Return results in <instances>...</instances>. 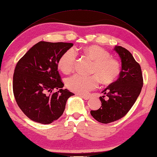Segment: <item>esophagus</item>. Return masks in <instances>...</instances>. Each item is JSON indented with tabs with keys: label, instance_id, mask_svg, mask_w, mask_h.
I'll return each instance as SVG.
<instances>
[{
	"label": "esophagus",
	"instance_id": "34e87169",
	"mask_svg": "<svg viewBox=\"0 0 157 157\" xmlns=\"http://www.w3.org/2000/svg\"><path fill=\"white\" fill-rule=\"evenodd\" d=\"M79 97H81L82 98L84 99L85 100H88L89 99H90V97H89V96L87 95H82V94H79Z\"/></svg>",
	"mask_w": 157,
	"mask_h": 157
}]
</instances>
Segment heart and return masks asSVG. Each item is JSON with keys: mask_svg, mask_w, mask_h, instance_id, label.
Returning a JSON list of instances; mask_svg holds the SVG:
<instances>
[{"mask_svg": "<svg viewBox=\"0 0 157 157\" xmlns=\"http://www.w3.org/2000/svg\"><path fill=\"white\" fill-rule=\"evenodd\" d=\"M83 54L94 62L91 66V75L74 74L66 80V86L70 90L78 94H86L99 85V80L104 85L113 83L119 78L121 70L117 59L111 57L109 52L98 45L84 48ZM77 53L74 48H70L59 59L58 66L63 72L68 73L74 69Z\"/></svg>", "mask_w": 157, "mask_h": 157, "instance_id": "b5f03b06", "label": "heart"}]
</instances>
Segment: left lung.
<instances>
[{
	"label": "left lung",
	"instance_id": "obj_1",
	"mask_svg": "<svg viewBox=\"0 0 157 157\" xmlns=\"http://www.w3.org/2000/svg\"><path fill=\"white\" fill-rule=\"evenodd\" d=\"M114 50L121 59L119 78L103 91L108 99L105 100V95L100 97L101 107L90 111L95 120L105 124L123 117L134 105L143 86L141 68L130 52L122 46H115Z\"/></svg>",
	"mask_w": 157,
	"mask_h": 157
}]
</instances>
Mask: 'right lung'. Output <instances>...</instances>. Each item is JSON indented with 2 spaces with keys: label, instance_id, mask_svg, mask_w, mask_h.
Returning a JSON list of instances; mask_svg holds the SVG:
<instances>
[{
  "label": "right lung",
  "instance_id": "add662e5",
  "mask_svg": "<svg viewBox=\"0 0 157 157\" xmlns=\"http://www.w3.org/2000/svg\"><path fill=\"white\" fill-rule=\"evenodd\" d=\"M72 43L41 41L19 59L13 75V94L20 109L32 121L50 124L61 117L67 99L58 70L61 56ZM58 89L54 92L53 90Z\"/></svg>",
  "mask_w": 157,
  "mask_h": 157
}]
</instances>
